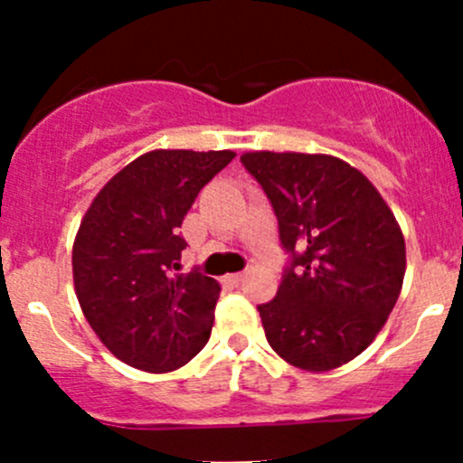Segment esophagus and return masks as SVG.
I'll return each mask as SVG.
<instances>
[{
	"label": "esophagus",
	"instance_id": "34e87169",
	"mask_svg": "<svg viewBox=\"0 0 463 463\" xmlns=\"http://www.w3.org/2000/svg\"><path fill=\"white\" fill-rule=\"evenodd\" d=\"M226 281L232 286H240L244 281V272H232V275H226Z\"/></svg>",
	"mask_w": 463,
	"mask_h": 463
}]
</instances>
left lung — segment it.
Here are the masks:
<instances>
[{
  "label": "left lung",
  "mask_w": 463,
  "mask_h": 463,
  "mask_svg": "<svg viewBox=\"0 0 463 463\" xmlns=\"http://www.w3.org/2000/svg\"><path fill=\"white\" fill-rule=\"evenodd\" d=\"M269 194L293 255L277 297L260 306L266 339L308 373L344 366L373 344L395 308L406 241L364 173L333 155H241Z\"/></svg>",
  "instance_id": "left-lung-1"
}]
</instances>
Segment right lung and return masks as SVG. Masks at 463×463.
<instances>
[{
	"label": "right lung",
	"instance_id": "1",
	"mask_svg": "<svg viewBox=\"0 0 463 463\" xmlns=\"http://www.w3.org/2000/svg\"><path fill=\"white\" fill-rule=\"evenodd\" d=\"M232 150H150L97 193L72 244L81 313L106 348L128 366L170 373L206 346L219 284L179 272V235L197 193Z\"/></svg>",
	"mask_w": 463,
	"mask_h": 463
}]
</instances>
